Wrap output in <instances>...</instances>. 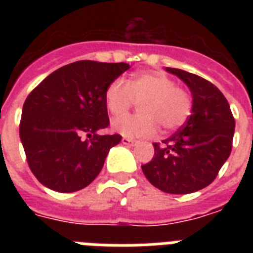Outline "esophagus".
<instances>
[{
	"instance_id": "obj_1",
	"label": "esophagus",
	"mask_w": 253,
	"mask_h": 253,
	"mask_svg": "<svg viewBox=\"0 0 253 253\" xmlns=\"http://www.w3.org/2000/svg\"><path fill=\"white\" fill-rule=\"evenodd\" d=\"M122 144L123 146H134L135 140H132V139H128V138H122Z\"/></svg>"
}]
</instances>
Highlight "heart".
Segmentation results:
<instances>
[{"mask_svg": "<svg viewBox=\"0 0 253 253\" xmlns=\"http://www.w3.org/2000/svg\"><path fill=\"white\" fill-rule=\"evenodd\" d=\"M135 101H142L139 114L113 122V130L125 138H150L158 131V123L166 131L176 130L186 122L193 105L188 91L160 72L136 73L128 84L115 79L105 91L107 110L114 117L126 114Z\"/></svg>", "mask_w": 253, "mask_h": 253, "instance_id": "obj_1", "label": "heart"}]
</instances>
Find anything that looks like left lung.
Wrapping results in <instances>:
<instances>
[{
  "mask_svg": "<svg viewBox=\"0 0 253 253\" xmlns=\"http://www.w3.org/2000/svg\"><path fill=\"white\" fill-rule=\"evenodd\" d=\"M166 71L189 87L192 114L172 136L154 143V158L142 166V170L162 192L189 194L215 180L231 154L235 119L227 99L210 81L182 69Z\"/></svg>",
  "mask_w": 253,
  "mask_h": 253,
  "instance_id": "1",
  "label": "left lung"
}]
</instances>
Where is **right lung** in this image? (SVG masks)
<instances>
[{"label": "right lung", "mask_w": 253, "mask_h": 253, "mask_svg": "<svg viewBox=\"0 0 253 253\" xmlns=\"http://www.w3.org/2000/svg\"><path fill=\"white\" fill-rule=\"evenodd\" d=\"M126 63L81 60L47 76L26 98L19 136L38 181L55 192L84 189L98 176L122 136L99 135L109 126L105 91Z\"/></svg>", "instance_id": "right-lung-1"}]
</instances>
